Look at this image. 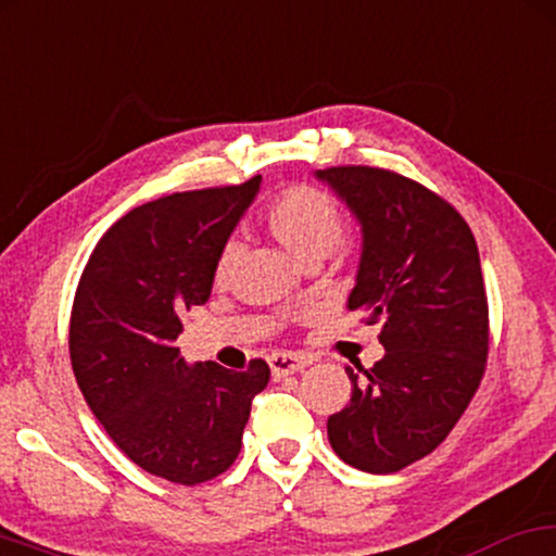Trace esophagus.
<instances>
[{"label": "esophagus", "mask_w": 556, "mask_h": 556, "mask_svg": "<svg viewBox=\"0 0 556 556\" xmlns=\"http://www.w3.org/2000/svg\"><path fill=\"white\" fill-rule=\"evenodd\" d=\"M268 363H270L273 378H283V375H293L308 367V359L301 355H293V352H273Z\"/></svg>", "instance_id": "obj_1"}]
</instances>
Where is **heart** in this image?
Instances as JSON below:
<instances>
[{"label":"heart","instance_id":"heart-1","mask_svg":"<svg viewBox=\"0 0 556 556\" xmlns=\"http://www.w3.org/2000/svg\"><path fill=\"white\" fill-rule=\"evenodd\" d=\"M270 235L291 252L301 265L321 263L340 248L344 237V222L340 208L327 193L312 186H293L273 201L265 214ZM237 261V242H227L219 252L214 276L225 280Z\"/></svg>","mask_w":556,"mask_h":556}]
</instances>
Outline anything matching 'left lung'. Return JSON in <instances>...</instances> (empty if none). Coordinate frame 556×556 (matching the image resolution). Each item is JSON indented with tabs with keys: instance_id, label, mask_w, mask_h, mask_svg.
I'll use <instances>...</instances> for the list:
<instances>
[{
	"instance_id": "8db88e82",
	"label": "left lung",
	"mask_w": 556,
	"mask_h": 556,
	"mask_svg": "<svg viewBox=\"0 0 556 556\" xmlns=\"http://www.w3.org/2000/svg\"><path fill=\"white\" fill-rule=\"evenodd\" d=\"M316 181L359 225V263L348 308L380 327L386 355L348 365L352 399L327 434L342 463L388 475L444 442L478 391L488 357V299L467 222L399 173L342 165Z\"/></svg>"
}]
</instances>
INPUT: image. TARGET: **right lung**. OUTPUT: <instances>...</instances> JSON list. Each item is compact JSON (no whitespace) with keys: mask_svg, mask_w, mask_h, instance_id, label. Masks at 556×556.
I'll return each mask as SVG.
<instances>
[{"mask_svg":"<svg viewBox=\"0 0 556 556\" xmlns=\"http://www.w3.org/2000/svg\"><path fill=\"white\" fill-rule=\"evenodd\" d=\"M263 178L173 193L122 216L93 248L71 312V365L91 414L137 467L181 485L235 463L270 367L189 365L184 308L204 304L214 268Z\"/></svg>","mask_w":556,"mask_h":556,"instance_id":"1","label":"right lung"}]
</instances>
